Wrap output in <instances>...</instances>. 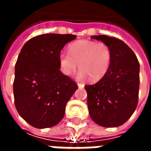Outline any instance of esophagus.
<instances>
[{
    "label": "esophagus",
    "mask_w": 151,
    "mask_h": 151,
    "mask_svg": "<svg viewBox=\"0 0 151 151\" xmlns=\"http://www.w3.org/2000/svg\"><path fill=\"white\" fill-rule=\"evenodd\" d=\"M78 88H83V87H84V84H82V83H78Z\"/></svg>",
    "instance_id": "esophagus-1"
}]
</instances>
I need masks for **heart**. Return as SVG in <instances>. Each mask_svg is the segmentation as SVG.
Here are the masks:
<instances>
[{"mask_svg":"<svg viewBox=\"0 0 151 151\" xmlns=\"http://www.w3.org/2000/svg\"><path fill=\"white\" fill-rule=\"evenodd\" d=\"M69 50V54L62 52L59 55L60 69L64 75L70 76L79 67L78 78L89 77L91 81L97 82L108 72L112 56L108 44L79 40L72 43Z\"/></svg>","mask_w":151,"mask_h":151,"instance_id":"obj_1","label":"heart"}]
</instances>
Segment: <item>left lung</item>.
Returning a JSON list of instances; mask_svg holds the SVG:
<instances>
[{
    "label": "left lung",
    "mask_w": 151,
    "mask_h": 151,
    "mask_svg": "<svg viewBox=\"0 0 151 151\" xmlns=\"http://www.w3.org/2000/svg\"><path fill=\"white\" fill-rule=\"evenodd\" d=\"M91 39L108 44L112 56L104 77L94 85L85 86L89 114L100 126H120L137 105L139 62L133 50L121 40L108 35H93Z\"/></svg>",
    "instance_id": "8db88e82"
}]
</instances>
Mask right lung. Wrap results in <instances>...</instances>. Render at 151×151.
I'll return each instance as SVG.
<instances>
[{
    "instance_id": "add662e5",
    "label": "right lung",
    "mask_w": 151,
    "mask_h": 151,
    "mask_svg": "<svg viewBox=\"0 0 151 151\" xmlns=\"http://www.w3.org/2000/svg\"><path fill=\"white\" fill-rule=\"evenodd\" d=\"M73 35L44 34L25 43L15 65L14 96L17 111L31 126H55L65 116L66 104L78 89L60 71L59 55Z\"/></svg>"
}]
</instances>
